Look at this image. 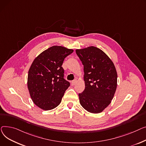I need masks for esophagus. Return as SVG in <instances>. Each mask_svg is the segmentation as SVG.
<instances>
[{
    "label": "esophagus",
    "mask_w": 146,
    "mask_h": 146,
    "mask_svg": "<svg viewBox=\"0 0 146 146\" xmlns=\"http://www.w3.org/2000/svg\"><path fill=\"white\" fill-rule=\"evenodd\" d=\"M76 80H73V81H71V84L72 85H74L76 84Z\"/></svg>",
    "instance_id": "34e87169"
}]
</instances>
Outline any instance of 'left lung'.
I'll list each match as a JSON object with an SVG mask.
<instances>
[{
    "label": "left lung",
    "instance_id": "left-lung-1",
    "mask_svg": "<svg viewBox=\"0 0 146 146\" xmlns=\"http://www.w3.org/2000/svg\"><path fill=\"white\" fill-rule=\"evenodd\" d=\"M84 65L85 90L78 94L82 107L91 113L102 112L111 103L116 91L117 73L114 63L95 46L76 49Z\"/></svg>",
    "mask_w": 146,
    "mask_h": 146
}]
</instances>
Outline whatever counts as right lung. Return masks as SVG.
<instances>
[{
  "label": "right lung",
  "instance_id": "1",
  "mask_svg": "<svg viewBox=\"0 0 146 146\" xmlns=\"http://www.w3.org/2000/svg\"><path fill=\"white\" fill-rule=\"evenodd\" d=\"M74 50L53 46L40 53L33 61L28 72V88L32 100L44 110L56 107L61 102L70 83L64 78V59Z\"/></svg>",
  "mask_w": 146,
  "mask_h": 146
}]
</instances>
